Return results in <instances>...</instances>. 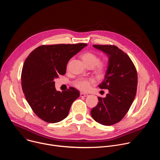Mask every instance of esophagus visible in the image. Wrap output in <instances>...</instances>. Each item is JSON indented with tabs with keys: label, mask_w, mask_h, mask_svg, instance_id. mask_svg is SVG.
I'll list each match as a JSON object with an SVG mask.
<instances>
[{
	"label": "esophagus",
	"mask_w": 160,
	"mask_h": 160,
	"mask_svg": "<svg viewBox=\"0 0 160 160\" xmlns=\"http://www.w3.org/2000/svg\"><path fill=\"white\" fill-rule=\"evenodd\" d=\"M88 94L85 93V92H80V97H87L88 96Z\"/></svg>",
	"instance_id": "obj_1"
}]
</instances>
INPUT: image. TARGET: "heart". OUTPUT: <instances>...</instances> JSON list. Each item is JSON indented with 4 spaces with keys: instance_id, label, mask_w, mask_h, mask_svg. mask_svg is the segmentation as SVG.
Wrapping results in <instances>:
<instances>
[{
    "instance_id": "b5f03b06",
    "label": "heart",
    "mask_w": 160,
    "mask_h": 160,
    "mask_svg": "<svg viewBox=\"0 0 160 160\" xmlns=\"http://www.w3.org/2000/svg\"><path fill=\"white\" fill-rule=\"evenodd\" d=\"M80 58L83 63L87 67L92 68L96 74L102 75L105 72L107 64L105 61H100L96 54L92 52H85L80 56ZM93 83L94 80L92 78H80L75 82V85L79 89L86 91Z\"/></svg>"
}]
</instances>
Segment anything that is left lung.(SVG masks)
<instances>
[{"mask_svg": "<svg viewBox=\"0 0 160 160\" xmlns=\"http://www.w3.org/2000/svg\"><path fill=\"white\" fill-rule=\"evenodd\" d=\"M109 57L105 78L98 86L108 89L106 97H98L90 114L95 121L109 126L118 123L129 110L136 95L138 73L129 56L116 45H93Z\"/></svg>", "mask_w": 160, "mask_h": 160, "instance_id": "obj_1", "label": "left lung"}]
</instances>
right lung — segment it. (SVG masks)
<instances>
[{"instance_id": "obj_1", "label": "right lung", "mask_w": 160, "mask_h": 160, "mask_svg": "<svg viewBox=\"0 0 160 160\" xmlns=\"http://www.w3.org/2000/svg\"><path fill=\"white\" fill-rule=\"evenodd\" d=\"M87 44L43 45L26 59L21 72V87L25 97L35 115L48 123L64 120L80 92L70 87L57 91L54 80L66 73L69 60Z\"/></svg>"}]
</instances>
